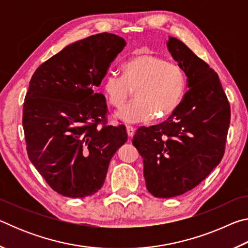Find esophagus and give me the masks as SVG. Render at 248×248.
<instances>
[{
  "mask_svg": "<svg viewBox=\"0 0 248 248\" xmlns=\"http://www.w3.org/2000/svg\"><path fill=\"white\" fill-rule=\"evenodd\" d=\"M134 131H136V129L131 127V125H127V133L129 138H132L134 136Z\"/></svg>",
  "mask_w": 248,
  "mask_h": 248,
  "instance_id": "obj_1",
  "label": "esophagus"
}]
</instances>
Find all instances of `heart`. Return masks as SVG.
Listing matches in <instances>:
<instances>
[{"instance_id":"1","label":"heart","mask_w":248,"mask_h":248,"mask_svg":"<svg viewBox=\"0 0 248 248\" xmlns=\"http://www.w3.org/2000/svg\"><path fill=\"white\" fill-rule=\"evenodd\" d=\"M134 91L136 100L117 112L125 123H141L164 118L176 110L186 92V75L174 62L158 54L140 53L121 65V77L108 75L102 83L107 103L115 108L123 107Z\"/></svg>"}]
</instances>
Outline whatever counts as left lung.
I'll return each instance as SVG.
<instances>
[{
	"instance_id": "left-lung-1",
	"label": "left lung",
	"mask_w": 248,
	"mask_h": 248,
	"mask_svg": "<svg viewBox=\"0 0 248 248\" xmlns=\"http://www.w3.org/2000/svg\"><path fill=\"white\" fill-rule=\"evenodd\" d=\"M167 48L186 74L189 90L169 118L140 127L132 140L143 158L146 188L156 198L191 190L219 165L231 119L215 71L175 37H170Z\"/></svg>"
}]
</instances>
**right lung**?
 <instances>
[{
    "label": "right lung",
    "instance_id": "obj_1",
    "mask_svg": "<svg viewBox=\"0 0 248 248\" xmlns=\"http://www.w3.org/2000/svg\"><path fill=\"white\" fill-rule=\"evenodd\" d=\"M124 46L114 33L90 36L44 62L29 82L23 107L28 157L62 196L97 192L128 140L124 124H107L106 99L95 92Z\"/></svg>",
    "mask_w": 248,
    "mask_h": 248
}]
</instances>
